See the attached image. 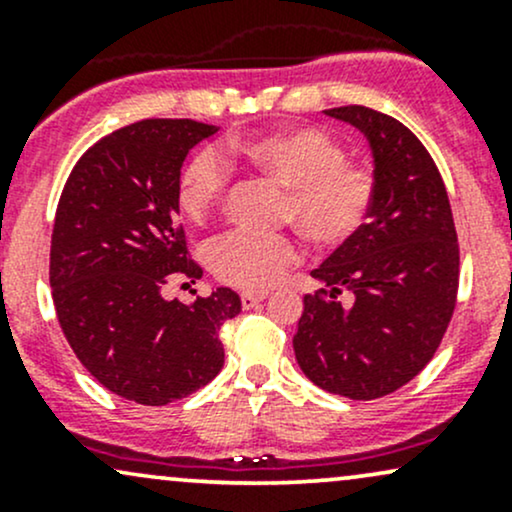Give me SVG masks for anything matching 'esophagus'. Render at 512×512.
<instances>
[{"instance_id": "1", "label": "esophagus", "mask_w": 512, "mask_h": 512, "mask_svg": "<svg viewBox=\"0 0 512 512\" xmlns=\"http://www.w3.org/2000/svg\"><path fill=\"white\" fill-rule=\"evenodd\" d=\"M267 296V291H243L240 293V301H243V308H255V305L262 303Z\"/></svg>"}]
</instances>
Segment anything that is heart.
<instances>
[{"instance_id":"b5f03b06","label":"heart","mask_w":512,"mask_h":512,"mask_svg":"<svg viewBox=\"0 0 512 512\" xmlns=\"http://www.w3.org/2000/svg\"><path fill=\"white\" fill-rule=\"evenodd\" d=\"M221 155L204 149L190 158L178 180V207L190 221H204L223 202L231 166H245L286 187L284 219L322 248H334L361 231L375 202V173L346 161L344 146L317 127H289L252 139L226 142ZM301 257L289 233L228 231L211 240V272L240 289H269Z\"/></svg>"}]
</instances>
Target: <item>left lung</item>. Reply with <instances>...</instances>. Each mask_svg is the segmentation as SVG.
<instances>
[{"label":"left lung","mask_w":512,"mask_h":512,"mask_svg":"<svg viewBox=\"0 0 512 512\" xmlns=\"http://www.w3.org/2000/svg\"><path fill=\"white\" fill-rule=\"evenodd\" d=\"M325 115L366 137L378 187L361 231L310 272L325 289L303 298L293 351L322 390L378 399L419 375L448 330L460 279L455 221L436 163L411 129L363 105ZM342 290L355 293L354 304L336 301Z\"/></svg>","instance_id":"1"}]
</instances>
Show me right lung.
Segmentation results:
<instances>
[{
	"instance_id": "right-lung-1",
	"label": "right lung",
	"mask_w": 512,
	"mask_h": 512,
	"mask_svg": "<svg viewBox=\"0 0 512 512\" xmlns=\"http://www.w3.org/2000/svg\"><path fill=\"white\" fill-rule=\"evenodd\" d=\"M214 125L142 120L76 161L57 204L50 286L76 358L113 395L146 407L175 402L219 375V330L240 313L236 291L168 301L170 281L202 279L178 216L185 156Z\"/></svg>"
}]
</instances>
